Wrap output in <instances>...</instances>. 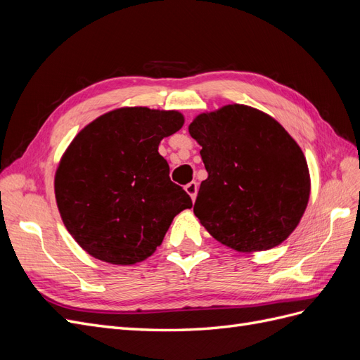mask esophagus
<instances>
[{
	"mask_svg": "<svg viewBox=\"0 0 360 360\" xmlns=\"http://www.w3.org/2000/svg\"><path fill=\"white\" fill-rule=\"evenodd\" d=\"M184 191L189 193V197L192 198V201H195V198H197V193H198L197 181H191L189 184H186V186H184Z\"/></svg>",
	"mask_w": 360,
	"mask_h": 360,
	"instance_id": "1",
	"label": "esophagus"
}]
</instances>
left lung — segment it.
<instances>
[{
	"label": "left lung",
	"instance_id": "1",
	"mask_svg": "<svg viewBox=\"0 0 360 360\" xmlns=\"http://www.w3.org/2000/svg\"><path fill=\"white\" fill-rule=\"evenodd\" d=\"M209 172L193 213L217 242L238 252L287 240L307 210L311 177L299 144L274 117L233 103L189 124Z\"/></svg>",
	"mask_w": 360,
	"mask_h": 360
}]
</instances>
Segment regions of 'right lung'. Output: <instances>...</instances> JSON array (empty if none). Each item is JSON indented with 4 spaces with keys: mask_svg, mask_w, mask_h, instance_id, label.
Segmentation results:
<instances>
[{
    "mask_svg": "<svg viewBox=\"0 0 360 360\" xmlns=\"http://www.w3.org/2000/svg\"><path fill=\"white\" fill-rule=\"evenodd\" d=\"M184 124L179 111L124 106L73 138L53 189L64 226L86 254L115 266L144 261L192 200L169 179L159 144Z\"/></svg>",
    "mask_w": 360,
    "mask_h": 360,
    "instance_id": "right-lung-1",
    "label": "right lung"
}]
</instances>
